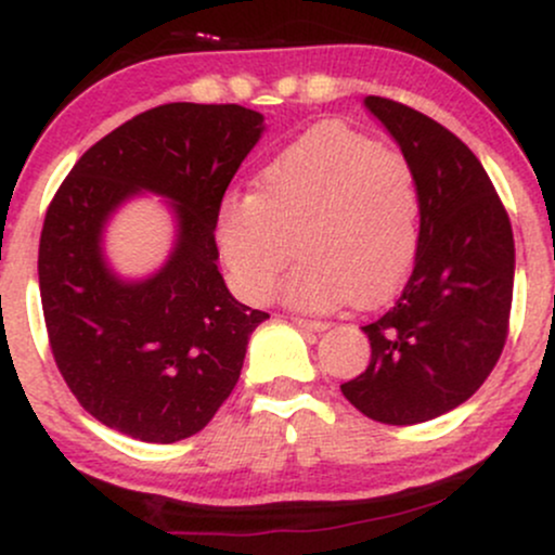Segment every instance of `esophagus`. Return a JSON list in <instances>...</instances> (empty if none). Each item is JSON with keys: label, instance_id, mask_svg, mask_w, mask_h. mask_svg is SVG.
<instances>
[{"label": "esophagus", "instance_id": "34e87169", "mask_svg": "<svg viewBox=\"0 0 555 555\" xmlns=\"http://www.w3.org/2000/svg\"><path fill=\"white\" fill-rule=\"evenodd\" d=\"M292 323H297L299 328H308V331H326L328 323L326 321H315V318H299L292 315Z\"/></svg>", "mask_w": 555, "mask_h": 555}]
</instances>
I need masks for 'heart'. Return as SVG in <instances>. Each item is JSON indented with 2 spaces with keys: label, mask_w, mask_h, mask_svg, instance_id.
<instances>
[{
  "label": "heart",
  "mask_w": 555,
  "mask_h": 555,
  "mask_svg": "<svg viewBox=\"0 0 555 555\" xmlns=\"http://www.w3.org/2000/svg\"><path fill=\"white\" fill-rule=\"evenodd\" d=\"M296 247H291V242ZM420 188L399 151L339 125L310 130L260 171L258 190L229 195L216 245L232 286L266 302L295 253L286 302L331 310L341 299L375 302L415 260Z\"/></svg>",
  "instance_id": "1"
}]
</instances>
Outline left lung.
I'll list each match as a JSON object with an SVG mask.
<instances>
[{"mask_svg":"<svg viewBox=\"0 0 555 555\" xmlns=\"http://www.w3.org/2000/svg\"><path fill=\"white\" fill-rule=\"evenodd\" d=\"M420 188L415 266L391 308L362 326L371 362L341 393L375 423L415 425L486 384L508 336L514 234L493 182L454 132L412 106L367 95Z\"/></svg>","mask_w":555,"mask_h":555,"instance_id":"obj_1","label":"left lung"}]
</instances>
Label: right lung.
<instances>
[{
    "label": "right lung",
    "mask_w": 555,
    "mask_h": 555,
    "mask_svg": "<svg viewBox=\"0 0 555 555\" xmlns=\"http://www.w3.org/2000/svg\"><path fill=\"white\" fill-rule=\"evenodd\" d=\"M260 130L263 114L237 104L156 106L91 145L49 203L38 245L49 347L82 410L106 428L182 441L237 386L247 339L269 313L229 295L214 229ZM138 189L176 201L181 240L154 280L125 285L98 242Z\"/></svg>",
    "instance_id": "obj_1"
}]
</instances>
